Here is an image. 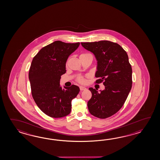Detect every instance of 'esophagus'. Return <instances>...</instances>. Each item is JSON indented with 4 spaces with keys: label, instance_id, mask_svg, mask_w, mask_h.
<instances>
[{
    "label": "esophagus",
    "instance_id": "obj_1",
    "mask_svg": "<svg viewBox=\"0 0 160 160\" xmlns=\"http://www.w3.org/2000/svg\"><path fill=\"white\" fill-rule=\"evenodd\" d=\"M79 88H80V90H81V91H83V90H85L86 89V88H85V87H83V86H80Z\"/></svg>",
    "mask_w": 160,
    "mask_h": 160
}]
</instances>
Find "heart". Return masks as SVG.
Returning <instances> with one entry per match:
<instances>
[{
	"label": "heart",
	"mask_w": 160,
	"mask_h": 160,
	"mask_svg": "<svg viewBox=\"0 0 160 160\" xmlns=\"http://www.w3.org/2000/svg\"><path fill=\"white\" fill-rule=\"evenodd\" d=\"M84 54H82L80 55V56ZM67 64H68V62L66 63V65H67ZM77 81L79 83H85L86 82V79L83 77H79L77 79Z\"/></svg>",
	"instance_id": "obj_1"
}]
</instances>
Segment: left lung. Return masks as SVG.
Returning <instances> with one entry per match:
<instances>
[{
  "mask_svg": "<svg viewBox=\"0 0 160 160\" xmlns=\"http://www.w3.org/2000/svg\"><path fill=\"white\" fill-rule=\"evenodd\" d=\"M85 49L95 55L97 60L95 83L105 89L98 92L90 88L91 99L88 102L92 116L105 119L118 112L126 101L132 86V68L128 55L119 44L111 41L82 42Z\"/></svg>",
  "mask_w": 160,
  "mask_h": 160,
  "instance_id": "left-lung-1",
  "label": "left lung"
}]
</instances>
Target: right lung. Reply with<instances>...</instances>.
Masks as SVG:
<instances>
[{
  "label": "right lung",
  "mask_w": 160,
  "mask_h": 160,
  "mask_svg": "<svg viewBox=\"0 0 160 160\" xmlns=\"http://www.w3.org/2000/svg\"><path fill=\"white\" fill-rule=\"evenodd\" d=\"M79 44L55 41L41 49L31 62L28 77L32 98L38 108L50 117L68 115L72 100L80 91L76 85L62 88L59 84L61 76L66 72L68 56Z\"/></svg>",
  "instance_id": "1"
}]
</instances>
